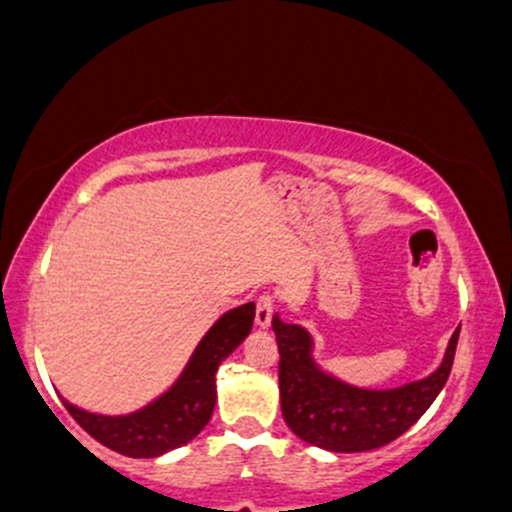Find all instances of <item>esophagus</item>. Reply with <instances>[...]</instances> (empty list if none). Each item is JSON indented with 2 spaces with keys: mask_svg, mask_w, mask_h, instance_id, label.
<instances>
[{
  "mask_svg": "<svg viewBox=\"0 0 512 512\" xmlns=\"http://www.w3.org/2000/svg\"><path fill=\"white\" fill-rule=\"evenodd\" d=\"M271 317H273V298L271 295H261L256 302V327L268 329L271 327Z\"/></svg>",
  "mask_w": 512,
  "mask_h": 512,
  "instance_id": "esophagus-1",
  "label": "esophagus"
}]
</instances>
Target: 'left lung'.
I'll return each mask as SVG.
<instances>
[{"mask_svg":"<svg viewBox=\"0 0 512 512\" xmlns=\"http://www.w3.org/2000/svg\"><path fill=\"white\" fill-rule=\"evenodd\" d=\"M280 366V410L285 425L302 442L327 452L354 454L386 447L408 432L452 373L459 329L449 339L442 361L430 376L398 388H359L324 371L315 359V339L302 324L273 315Z\"/></svg>","mask_w":512,"mask_h":512,"instance_id":"obj_1","label":"left lung"}]
</instances>
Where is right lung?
<instances>
[{
	"label": "right lung",
	"mask_w": 512,
	"mask_h": 512,
	"mask_svg": "<svg viewBox=\"0 0 512 512\" xmlns=\"http://www.w3.org/2000/svg\"><path fill=\"white\" fill-rule=\"evenodd\" d=\"M254 302L224 312L195 346L173 386L156 400L126 415H100L68 403L73 420L112 452L153 459L192 442L210 422L217 403V368L251 334Z\"/></svg>",
	"instance_id": "1"
}]
</instances>
